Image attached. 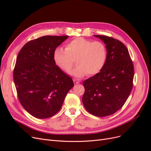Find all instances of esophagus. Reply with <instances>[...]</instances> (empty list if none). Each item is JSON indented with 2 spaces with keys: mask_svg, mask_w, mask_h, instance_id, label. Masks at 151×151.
Segmentation results:
<instances>
[{
  "mask_svg": "<svg viewBox=\"0 0 151 151\" xmlns=\"http://www.w3.org/2000/svg\"><path fill=\"white\" fill-rule=\"evenodd\" d=\"M74 83H75L76 84H79L81 81H80V80H79V79H74Z\"/></svg>",
  "mask_w": 151,
  "mask_h": 151,
  "instance_id": "obj_1",
  "label": "esophagus"
}]
</instances>
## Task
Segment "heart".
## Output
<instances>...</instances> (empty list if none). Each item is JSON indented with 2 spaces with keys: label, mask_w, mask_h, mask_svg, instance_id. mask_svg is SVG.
<instances>
[{
  "label": "heart",
  "mask_w": 151,
  "mask_h": 151,
  "mask_svg": "<svg viewBox=\"0 0 151 151\" xmlns=\"http://www.w3.org/2000/svg\"><path fill=\"white\" fill-rule=\"evenodd\" d=\"M55 64L66 73L69 72L76 60L77 66L71 74L77 77L93 76L102 70L107 58V50L101 42L77 38L68 42L65 50L57 47L53 53Z\"/></svg>",
  "instance_id": "b5f03b06"
}]
</instances>
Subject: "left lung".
I'll return each mask as SVG.
<instances>
[{"label": "left lung", "instance_id": "left-lung-1", "mask_svg": "<svg viewBox=\"0 0 151 151\" xmlns=\"http://www.w3.org/2000/svg\"><path fill=\"white\" fill-rule=\"evenodd\" d=\"M94 36L106 45L107 58L102 70L83 83V103L89 113L102 117L115 113L125 104L133 86L134 69L124 44L107 36Z\"/></svg>", "mask_w": 151, "mask_h": 151}]
</instances>
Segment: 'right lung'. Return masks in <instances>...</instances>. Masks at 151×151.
Listing matches in <instances>:
<instances>
[{"label": "right lung", "mask_w": 151, "mask_h": 151, "mask_svg": "<svg viewBox=\"0 0 151 151\" xmlns=\"http://www.w3.org/2000/svg\"><path fill=\"white\" fill-rule=\"evenodd\" d=\"M68 36H44L24 45L18 53L13 78L19 101L32 116L43 119L59 111L74 84L55 65L54 50Z\"/></svg>", "instance_id": "obj_1"}]
</instances>
